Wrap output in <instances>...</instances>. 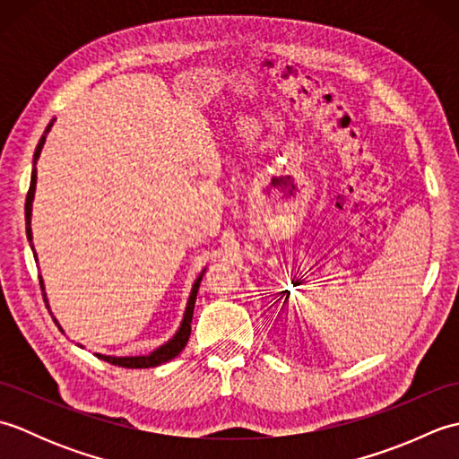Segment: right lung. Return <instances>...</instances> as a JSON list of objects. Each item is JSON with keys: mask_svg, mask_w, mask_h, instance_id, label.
I'll use <instances>...</instances> for the list:
<instances>
[{"mask_svg": "<svg viewBox=\"0 0 459 459\" xmlns=\"http://www.w3.org/2000/svg\"><path fill=\"white\" fill-rule=\"evenodd\" d=\"M53 122L47 126L45 134L41 135V140H39L37 143V150H35V155H33V171H31V185H29V191H27V199H25V227H27V238L31 240V204H33V197H35V183H37V160L39 155H41V150H43V143H45V138L48 130H51ZM203 280V274L197 278V281L193 284V290H191V296H189V301H187V309H185V316H183V321H181V327L178 333H175V337L171 341H168V343L161 345L160 349H155L153 353L145 355V357H106V355H96L99 359L106 360V363H112V365H118V367H124V368H148V367H158L161 363H168V360L178 357L181 351L185 349V345H187L189 341V335H191V321H193V307H195V299H197V291H199V284ZM39 284H41V290H43V280L39 278ZM56 324V319H55ZM61 329V327H58Z\"/></svg>", "mask_w": 459, "mask_h": 459, "instance_id": "obj_1", "label": "right lung"}]
</instances>
